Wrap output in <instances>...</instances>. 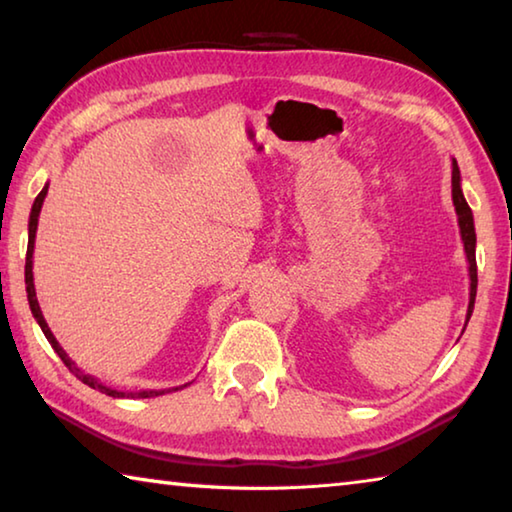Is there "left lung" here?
I'll return each mask as SVG.
<instances>
[{
  "label": "left lung",
  "mask_w": 512,
  "mask_h": 512,
  "mask_svg": "<svg viewBox=\"0 0 512 512\" xmlns=\"http://www.w3.org/2000/svg\"><path fill=\"white\" fill-rule=\"evenodd\" d=\"M452 201L456 207V216H458V228H461V239H463V248H465V257H467V271H470V305H467V316H465V325L470 320L472 311H474V300H476V232H474V216L470 205H467L463 189H461V169H458L456 158H452ZM465 332V327H463Z\"/></svg>",
  "instance_id": "obj_1"
}]
</instances>
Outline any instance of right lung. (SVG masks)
Wrapping results in <instances>:
<instances>
[{"mask_svg":"<svg viewBox=\"0 0 512 512\" xmlns=\"http://www.w3.org/2000/svg\"><path fill=\"white\" fill-rule=\"evenodd\" d=\"M47 189H49V183L42 187V192L36 196V201H33V207H31V216H29V246H27V266H24V282H27V298H29V307H31V314L33 318L38 320V325L42 329V334L47 336V341L51 343V348L56 350V354L60 359H63L65 366L69 368V372H74L76 379H81L83 384H88L90 388H94V391L99 393H106L110 397H158V395H164L167 391H140V393H124V391H115V388H110L106 384H101V381L97 377L92 375H85V372L76 366V363L67 357V352L60 348V343L56 341L54 332H51L45 316H42L40 311V305H38V298H36V287H33V246H36V230H38V216H40V210H42V203H45V196H47ZM173 391H178V388H173ZM171 393V391H169Z\"/></svg>","mask_w":512,"mask_h":512,"instance_id":"right-lung-1","label":"right lung"}]
</instances>
